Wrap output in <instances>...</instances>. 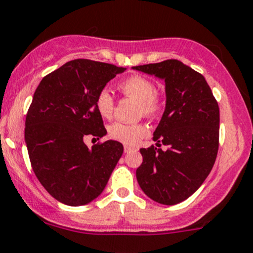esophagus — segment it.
<instances>
[{
  "mask_svg": "<svg viewBox=\"0 0 253 253\" xmlns=\"http://www.w3.org/2000/svg\"><path fill=\"white\" fill-rule=\"evenodd\" d=\"M133 149H134V148L129 147V145H125V148H124L125 153H129V152H132V150H133Z\"/></svg>",
  "mask_w": 253,
  "mask_h": 253,
  "instance_id": "esophagus-1",
  "label": "esophagus"
}]
</instances>
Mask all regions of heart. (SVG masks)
<instances>
[{"label": "heart", "instance_id": "1", "mask_svg": "<svg viewBox=\"0 0 253 253\" xmlns=\"http://www.w3.org/2000/svg\"><path fill=\"white\" fill-rule=\"evenodd\" d=\"M119 89L126 95L137 99L141 104L142 114L155 115L160 111L162 101L155 94V84L143 76H131L119 84ZM95 108L98 114L104 119H110L114 114V96L108 89H101L95 96ZM149 129L144 124H125L115 122L109 127V136L114 141L125 145H137L148 134Z\"/></svg>", "mask_w": 253, "mask_h": 253}]
</instances>
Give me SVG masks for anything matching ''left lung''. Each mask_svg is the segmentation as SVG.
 Returning a JSON list of instances; mask_svg holds the SVG:
<instances>
[{
  "mask_svg": "<svg viewBox=\"0 0 253 253\" xmlns=\"http://www.w3.org/2000/svg\"><path fill=\"white\" fill-rule=\"evenodd\" d=\"M164 79L167 104L153 139L167 145L142 148L136 176L143 192L160 205L187 200L211 172L219 147V106L208 83L181 61L136 66Z\"/></svg>",
  "mask_w": 253,
  "mask_h": 253,
  "instance_id": "left-lung-1",
  "label": "left lung"
}]
</instances>
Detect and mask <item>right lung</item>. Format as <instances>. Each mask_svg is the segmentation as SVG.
Returning a JSON list of instances; mask_svg holds the SVG:
<instances>
[{"instance_id":"obj_1","label":"right lung","mask_w":253,"mask_h":253,"mask_svg":"<svg viewBox=\"0 0 253 253\" xmlns=\"http://www.w3.org/2000/svg\"><path fill=\"white\" fill-rule=\"evenodd\" d=\"M125 71L78 58L45 76L35 90L25 119V144L38 180L63 205L84 206L99 197L124 153L117 141L89 149L83 138L106 134L95 96Z\"/></svg>"}]
</instances>
